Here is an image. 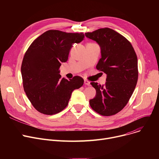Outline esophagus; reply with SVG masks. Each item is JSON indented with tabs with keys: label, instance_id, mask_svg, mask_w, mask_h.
Segmentation results:
<instances>
[{
	"label": "esophagus",
	"instance_id": "1",
	"mask_svg": "<svg viewBox=\"0 0 159 159\" xmlns=\"http://www.w3.org/2000/svg\"><path fill=\"white\" fill-rule=\"evenodd\" d=\"M84 84H85V85L89 86L90 85V82L88 80H84Z\"/></svg>",
	"mask_w": 159,
	"mask_h": 159
}]
</instances>
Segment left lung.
Listing matches in <instances>:
<instances>
[{"mask_svg":"<svg viewBox=\"0 0 159 159\" xmlns=\"http://www.w3.org/2000/svg\"><path fill=\"white\" fill-rule=\"evenodd\" d=\"M99 44L101 58L96 68L107 75L105 84L92 82L96 96L89 101L92 109L103 116L120 111L128 104L138 80L136 53L130 42L120 33L108 28L85 33Z\"/></svg>","mask_w":159,"mask_h":159,"instance_id":"1","label":"left lung"}]
</instances>
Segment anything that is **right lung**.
Masks as SVG:
<instances>
[{
  "instance_id": "add662e5",
  "label": "right lung",
  "mask_w": 159,
  "mask_h": 159,
  "mask_svg": "<svg viewBox=\"0 0 159 159\" xmlns=\"http://www.w3.org/2000/svg\"><path fill=\"white\" fill-rule=\"evenodd\" d=\"M84 38L83 33L50 30L37 37L24 54L21 73L24 90L39 112L52 115L68 106L72 91L84 84L79 76L61 78L59 68L68 61L75 43Z\"/></svg>"
}]
</instances>
